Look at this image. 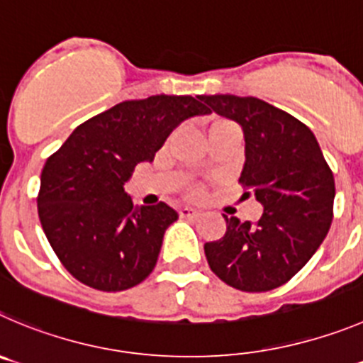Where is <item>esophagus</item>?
Wrapping results in <instances>:
<instances>
[{"label": "esophagus", "instance_id": "1", "mask_svg": "<svg viewBox=\"0 0 363 363\" xmlns=\"http://www.w3.org/2000/svg\"><path fill=\"white\" fill-rule=\"evenodd\" d=\"M179 215H181L182 218H195V216L201 215V211L195 208H189V206H182V208H179Z\"/></svg>", "mask_w": 363, "mask_h": 363}]
</instances>
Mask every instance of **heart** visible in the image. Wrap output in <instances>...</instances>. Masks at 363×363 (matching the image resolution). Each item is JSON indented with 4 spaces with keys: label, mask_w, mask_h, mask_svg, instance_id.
Instances as JSON below:
<instances>
[{
    "label": "heart",
    "mask_w": 363,
    "mask_h": 363,
    "mask_svg": "<svg viewBox=\"0 0 363 363\" xmlns=\"http://www.w3.org/2000/svg\"><path fill=\"white\" fill-rule=\"evenodd\" d=\"M218 123H223V121H218ZM218 123H213V125H218Z\"/></svg>",
    "instance_id": "heart-1"
}]
</instances>
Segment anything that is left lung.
I'll list each match as a JSON object with an SVG mask.
<instances>
[{
	"label": "left lung",
	"instance_id": "obj_1",
	"mask_svg": "<svg viewBox=\"0 0 363 363\" xmlns=\"http://www.w3.org/2000/svg\"><path fill=\"white\" fill-rule=\"evenodd\" d=\"M199 98L209 113L242 127L245 162L240 182L263 206L258 222L223 215L225 235L206 243V258L233 289H277L306 265L330 231L333 174L313 132L292 114L254 96Z\"/></svg>",
	"mask_w": 363,
	"mask_h": 363
}]
</instances>
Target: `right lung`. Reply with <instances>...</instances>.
Segmentation results:
<instances>
[{"label": "right lung", "mask_w": 363, "mask_h": 363, "mask_svg": "<svg viewBox=\"0 0 363 363\" xmlns=\"http://www.w3.org/2000/svg\"><path fill=\"white\" fill-rule=\"evenodd\" d=\"M209 114L201 98L155 94L84 121L46 161L37 197L50 245L67 272L101 292L140 284L177 220L164 202L134 206L123 186L182 121Z\"/></svg>", "instance_id": "1"}]
</instances>
